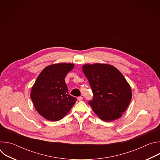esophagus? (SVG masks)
Listing matches in <instances>:
<instances>
[{
	"mask_svg": "<svg viewBox=\"0 0 160 160\" xmlns=\"http://www.w3.org/2000/svg\"><path fill=\"white\" fill-rule=\"evenodd\" d=\"M77 99H78V101H82L83 99V97L82 96H79V97H78Z\"/></svg>",
	"mask_w": 160,
	"mask_h": 160,
	"instance_id": "34e87169",
	"label": "esophagus"
}]
</instances>
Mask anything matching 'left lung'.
I'll list each match as a JSON object with an SVG mask.
<instances>
[{
  "label": "left lung",
  "mask_w": 160,
  "mask_h": 160,
  "mask_svg": "<svg viewBox=\"0 0 160 160\" xmlns=\"http://www.w3.org/2000/svg\"><path fill=\"white\" fill-rule=\"evenodd\" d=\"M93 92L88 101L96 115L106 122L122 117L132 99V90L121 72L107 64L96 63L82 66Z\"/></svg>",
  "instance_id": "1"
}]
</instances>
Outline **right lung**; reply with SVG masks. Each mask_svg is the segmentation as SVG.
Instances as JSON below:
<instances>
[{
    "label": "right lung",
    "instance_id": "1",
    "mask_svg": "<svg viewBox=\"0 0 160 160\" xmlns=\"http://www.w3.org/2000/svg\"><path fill=\"white\" fill-rule=\"evenodd\" d=\"M74 64H54L45 68L32 87L30 97L40 115L50 121L63 118L77 99L68 94L64 78Z\"/></svg>",
    "mask_w": 160,
    "mask_h": 160
}]
</instances>
